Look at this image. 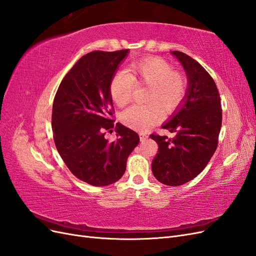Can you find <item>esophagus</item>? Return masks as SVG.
Here are the masks:
<instances>
[{"mask_svg": "<svg viewBox=\"0 0 256 256\" xmlns=\"http://www.w3.org/2000/svg\"><path fill=\"white\" fill-rule=\"evenodd\" d=\"M147 138H148V136H147L146 134H140V140H141V142H145Z\"/></svg>", "mask_w": 256, "mask_h": 256, "instance_id": "obj_1", "label": "esophagus"}]
</instances>
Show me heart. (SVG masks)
<instances>
[{
  "label": "heart",
  "mask_w": 256,
  "mask_h": 256,
  "mask_svg": "<svg viewBox=\"0 0 256 256\" xmlns=\"http://www.w3.org/2000/svg\"><path fill=\"white\" fill-rule=\"evenodd\" d=\"M146 85V104H134L122 114V120L127 126L146 130L161 118V108L171 111L180 104L186 92V79L161 58H147L127 68V74L118 72L110 82V95L113 102L126 106L131 98L134 86ZM156 101L158 103H154Z\"/></svg>",
  "instance_id": "1"
}]
</instances>
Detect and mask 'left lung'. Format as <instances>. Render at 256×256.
Wrapping results in <instances>:
<instances>
[{"instance_id": "obj_1", "label": "left lung", "mask_w": 256, "mask_h": 256, "mask_svg": "<svg viewBox=\"0 0 256 256\" xmlns=\"http://www.w3.org/2000/svg\"><path fill=\"white\" fill-rule=\"evenodd\" d=\"M171 53L182 63L189 85L180 106L162 126L174 136L150 134L159 147L152 171L160 182L180 186L202 172L214 154L222 109L218 88L205 68L186 53Z\"/></svg>"}]
</instances>
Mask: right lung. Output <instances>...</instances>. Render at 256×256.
<instances>
[{"instance_id":"obj_1","label":"right lung","mask_w":256,"mask_h":256,"mask_svg":"<svg viewBox=\"0 0 256 256\" xmlns=\"http://www.w3.org/2000/svg\"><path fill=\"white\" fill-rule=\"evenodd\" d=\"M128 52L85 54L64 76L54 97L52 130L56 150L70 172L92 186L118 182L140 142L136 131L113 120L110 82ZM113 128L118 138L109 142L104 134Z\"/></svg>"}]
</instances>
